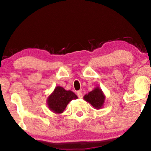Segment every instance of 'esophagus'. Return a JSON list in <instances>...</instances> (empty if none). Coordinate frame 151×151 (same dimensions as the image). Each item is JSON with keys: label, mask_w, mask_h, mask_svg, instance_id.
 <instances>
[{"label": "esophagus", "mask_w": 151, "mask_h": 151, "mask_svg": "<svg viewBox=\"0 0 151 151\" xmlns=\"http://www.w3.org/2000/svg\"><path fill=\"white\" fill-rule=\"evenodd\" d=\"M77 95L78 96H79V98H80V99H81L82 97H83V94H82L81 92H77Z\"/></svg>", "instance_id": "34e87169"}]
</instances>
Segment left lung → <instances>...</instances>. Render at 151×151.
<instances>
[{"label":"left lung","mask_w":151,"mask_h":151,"mask_svg":"<svg viewBox=\"0 0 151 151\" xmlns=\"http://www.w3.org/2000/svg\"><path fill=\"white\" fill-rule=\"evenodd\" d=\"M86 101L91 104L94 109L99 110L103 107L105 102L106 96L99 86H96L91 92H88L83 96Z\"/></svg>","instance_id":"obj_1"}]
</instances>
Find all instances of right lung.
Instances as JSON below:
<instances>
[{
  "label": "right lung",
  "instance_id": "obj_1",
  "mask_svg": "<svg viewBox=\"0 0 151 151\" xmlns=\"http://www.w3.org/2000/svg\"><path fill=\"white\" fill-rule=\"evenodd\" d=\"M77 98L78 96L71 90H65L63 87L57 86L47 98V105L51 111L61 114L70 101Z\"/></svg>",
  "mask_w": 151,
  "mask_h": 151
}]
</instances>
